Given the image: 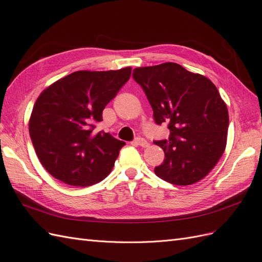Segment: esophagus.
Here are the masks:
<instances>
[{
	"label": "esophagus",
	"mask_w": 262,
	"mask_h": 262,
	"mask_svg": "<svg viewBox=\"0 0 262 262\" xmlns=\"http://www.w3.org/2000/svg\"><path fill=\"white\" fill-rule=\"evenodd\" d=\"M134 143H136L137 145L142 146V147H147L149 145L148 142L144 138H137L136 140H134Z\"/></svg>",
	"instance_id": "obj_1"
}]
</instances>
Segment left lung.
Segmentation results:
<instances>
[{"instance_id":"obj_1","label":"left lung","mask_w":262,"mask_h":262,"mask_svg":"<svg viewBox=\"0 0 262 262\" xmlns=\"http://www.w3.org/2000/svg\"><path fill=\"white\" fill-rule=\"evenodd\" d=\"M133 80L144 91L156 124L166 122L168 140L154 141L164 149L157 177L188 186L208 175L223 155L228 112L209 78L167 62L133 70Z\"/></svg>"}]
</instances>
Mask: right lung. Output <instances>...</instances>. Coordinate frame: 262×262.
Segmentation results:
<instances>
[{
	"mask_svg": "<svg viewBox=\"0 0 262 262\" xmlns=\"http://www.w3.org/2000/svg\"><path fill=\"white\" fill-rule=\"evenodd\" d=\"M130 74V67L106 72L77 71L40 94L30 116L29 134L50 175L80 187L97 184L109 175L125 143L94 129Z\"/></svg>",
	"mask_w": 262,
	"mask_h": 262,
	"instance_id": "right-lung-1",
	"label": "right lung"
}]
</instances>
